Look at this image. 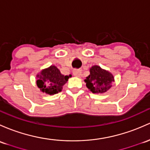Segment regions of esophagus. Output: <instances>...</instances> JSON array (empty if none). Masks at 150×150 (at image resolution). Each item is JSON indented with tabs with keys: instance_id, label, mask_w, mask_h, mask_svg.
Listing matches in <instances>:
<instances>
[{
	"instance_id": "1",
	"label": "esophagus",
	"mask_w": 150,
	"mask_h": 150,
	"mask_svg": "<svg viewBox=\"0 0 150 150\" xmlns=\"http://www.w3.org/2000/svg\"><path fill=\"white\" fill-rule=\"evenodd\" d=\"M81 71L80 69H74L73 70V74L74 76L79 77L81 76Z\"/></svg>"
}]
</instances>
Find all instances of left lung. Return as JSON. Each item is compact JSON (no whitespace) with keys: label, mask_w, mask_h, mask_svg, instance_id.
I'll return each mask as SVG.
<instances>
[{"label":"left lung","mask_w":150,"mask_h":150,"mask_svg":"<svg viewBox=\"0 0 150 150\" xmlns=\"http://www.w3.org/2000/svg\"><path fill=\"white\" fill-rule=\"evenodd\" d=\"M86 86L92 93H104L111 87L114 76L107 71L94 66L90 69V75L84 80Z\"/></svg>","instance_id":"obj_1"}]
</instances>
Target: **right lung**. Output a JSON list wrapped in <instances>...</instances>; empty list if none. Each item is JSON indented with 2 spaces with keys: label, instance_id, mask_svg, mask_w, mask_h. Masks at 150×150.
I'll list each match as a JSON object with an SVG mask.
<instances>
[{
  "label": "right lung",
  "instance_id": "add662e5",
  "mask_svg": "<svg viewBox=\"0 0 150 150\" xmlns=\"http://www.w3.org/2000/svg\"><path fill=\"white\" fill-rule=\"evenodd\" d=\"M69 76L62 74L55 66H51L37 75V86L47 94H56L62 91L63 86L68 81Z\"/></svg>",
  "mask_w": 150,
  "mask_h": 150
}]
</instances>
